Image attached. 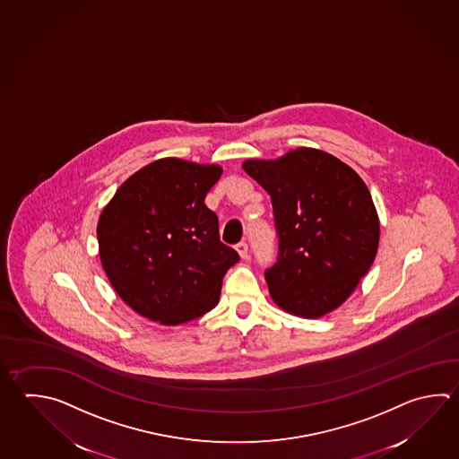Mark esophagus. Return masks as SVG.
<instances>
[{"label":"esophagus","mask_w":459,"mask_h":459,"mask_svg":"<svg viewBox=\"0 0 459 459\" xmlns=\"http://www.w3.org/2000/svg\"><path fill=\"white\" fill-rule=\"evenodd\" d=\"M235 250L240 255V258H247L248 256V245L245 242L237 243Z\"/></svg>","instance_id":"34e87169"}]
</instances>
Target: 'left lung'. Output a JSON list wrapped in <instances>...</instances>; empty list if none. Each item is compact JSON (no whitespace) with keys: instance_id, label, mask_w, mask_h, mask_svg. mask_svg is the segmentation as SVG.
Segmentation results:
<instances>
[{"instance_id":"obj_1","label":"left lung","mask_w":459,"mask_h":459,"mask_svg":"<svg viewBox=\"0 0 459 459\" xmlns=\"http://www.w3.org/2000/svg\"><path fill=\"white\" fill-rule=\"evenodd\" d=\"M242 167L273 203L279 255L264 273L273 300L302 318L336 310L378 250L380 219L367 185L338 157L313 147Z\"/></svg>"}]
</instances>
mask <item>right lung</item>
Masks as SVG:
<instances>
[{"label":"right lung","instance_id":"1","mask_svg":"<svg viewBox=\"0 0 459 459\" xmlns=\"http://www.w3.org/2000/svg\"><path fill=\"white\" fill-rule=\"evenodd\" d=\"M221 175V165L159 159L123 182L99 217L105 274L147 320L177 326L219 302L222 277L238 261L204 204Z\"/></svg>","mask_w":459,"mask_h":459}]
</instances>
